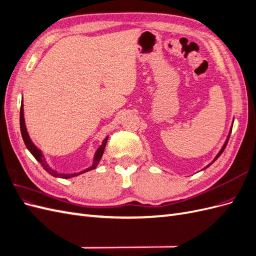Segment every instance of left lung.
Returning <instances> with one entry per match:
<instances>
[{
	"label": "left lung",
	"mask_w": 256,
	"mask_h": 256,
	"mask_svg": "<svg viewBox=\"0 0 256 256\" xmlns=\"http://www.w3.org/2000/svg\"><path fill=\"white\" fill-rule=\"evenodd\" d=\"M233 122H234V120H233ZM232 128H233V126H232V127H230V132H228V138H226V142H224V144H223V146H222V148H221V150H220V152H218V154H216V157H214V160H212V162H210V164H207V166H205V168H203V170H205V168H208V166H212V164H214V161H216V159H218V158H219V157H220V154H222V152H223V150H224V148H226V144H228V138H230V132H232Z\"/></svg>",
	"instance_id": "left-lung-1"
}]
</instances>
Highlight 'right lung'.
I'll use <instances>...</instances> for the list:
<instances>
[{
  "label": "right lung",
  "instance_id": "right-lung-1",
  "mask_svg": "<svg viewBox=\"0 0 256 256\" xmlns=\"http://www.w3.org/2000/svg\"><path fill=\"white\" fill-rule=\"evenodd\" d=\"M20 129H21L22 138H23V141H24V144L28 147V150L35 157V159L42 166V168L46 170V171H47L49 174H51L52 176L60 177V178H65V180H67V178H72V177H74V176H78L80 174H83L85 172L90 171V170L96 168L98 164H99L100 159H102V157L104 148H106V142H108V138H109V136H106L104 140L102 141V145L98 147V150H96V152L94 154V159H92V164L90 166L84 168L83 171H80L78 173H68V174H66V173H60V172L56 171V170H54V168H52L51 166H49V164H47V161H46V158L44 156L40 148H38V147L33 143L32 140H30V138L26 126L24 112H23V99H22V102H21V109H20Z\"/></svg>",
  "mask_w": 256,
  "mask_h": 256
}]
</instances>
